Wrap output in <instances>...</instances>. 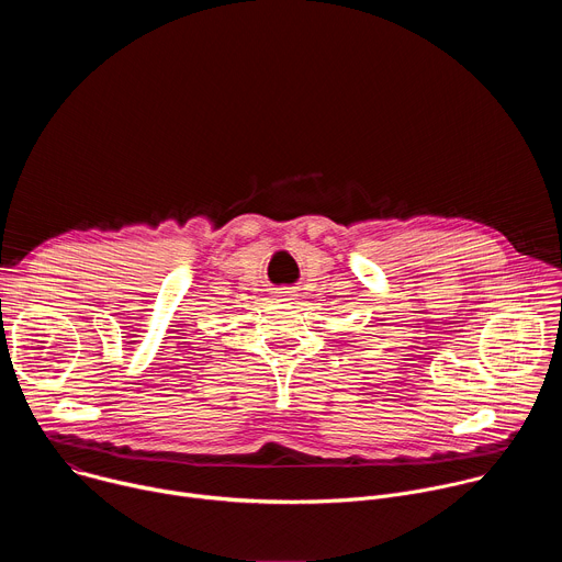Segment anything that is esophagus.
Returning <instances> with one entry per match:
<instances>
[{
	"label": "esophagus",
	"mask_w": 562,
	"mask_h": 562,
	"mask_svg": "<svg viewBox=\"0 0 562 562\" xmlns=\"http://www.w3.org/2000/svg\"><path fill=\"white\" fill-rule=\"evenodd\" d=\"M280 293H289V291H280Z\"/></svg>",
	"instance_id": "34e87169"
}]
</instances>
